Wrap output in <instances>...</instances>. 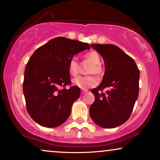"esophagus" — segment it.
Returning <instances> with one entry per match:
<instances>
[{
	"label": "esophagus",
	"instance_id": "obj_1",
	"mask_svg": "<svg viewBox=\"0 0 160 160\" xmlns=\"http://www.w3.org/2000/svg\"><path fill=\"white\" fill-rule=\"evenodd\" d=\"M88 92V90H83L81 91V92H82V94H85V93H87Z\"/></svg>",
	"mask_w": 160,
	"mask_h": 160
}]
</instances>
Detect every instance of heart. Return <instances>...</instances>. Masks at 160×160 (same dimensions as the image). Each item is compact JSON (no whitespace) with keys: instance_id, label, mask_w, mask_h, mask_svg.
<instances>
[{"instance_id":"heart-1","label":"heart","mask_w":160,"mask_h":160,"mask_svg":"<svg viewBox=\"0 0 160 160\" xmlns=\"http://www.w3.org/2000/svg\"><path fill=\"white\" fill-rule=\"evenodd\" d=\"M84 59L91 63L88 70V74H95L97 76H101L103 73V68L101 64V57L95 51H92L85 53ZM68 70L72 76H76L78 72V63L77 58L72 57L68 65ZM74 85L81 89H88L95 87L98 83V80L93 75L78 76L72 80Z\"/></svg>"}]
</instances>
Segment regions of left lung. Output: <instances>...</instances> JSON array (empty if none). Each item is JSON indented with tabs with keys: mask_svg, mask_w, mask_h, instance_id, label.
<instances>
[{
	"mask_svg": "<svg viewBox=\"0 0 160 160\" xmlns=\"http://www.w3.org/2000/svg\"><path fill=\"white\" fill-rule=\"evenodd\" d=\"M91 47L103 57L105 72L102 82L91 92L95 101L90 115L95 123L112 128L127 121L133 110L139 93L140 70L132 57L118 46L92 44ZM108 88L106 93L102 92Z\"/></svg>",
	"mask_w": 160,
	"mask_h": 160,
	"instance_id": "1",
	"label": "left lung"
}]
</instances>
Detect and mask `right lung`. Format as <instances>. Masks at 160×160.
<instances>
[{
	"label": "right lung",
	"mask_w": 160,
	"mask_h": 160,
	"mask_svg": "<svg viewBox=\"0 0 160 160\" xmlns=\"http://www.w3.org/2000/svg\"><path fill=\"white\" fill-rule=\"evenodd\" d=\"M90 49L88 43L56 37L34 51L26 66L23 93L26 109L39 125L53 128L67 121L72 104L80 96L71 85L68 65L76 53Z\"/></svg>",
	"instance_id": "add662e5"
}]
</instances>
